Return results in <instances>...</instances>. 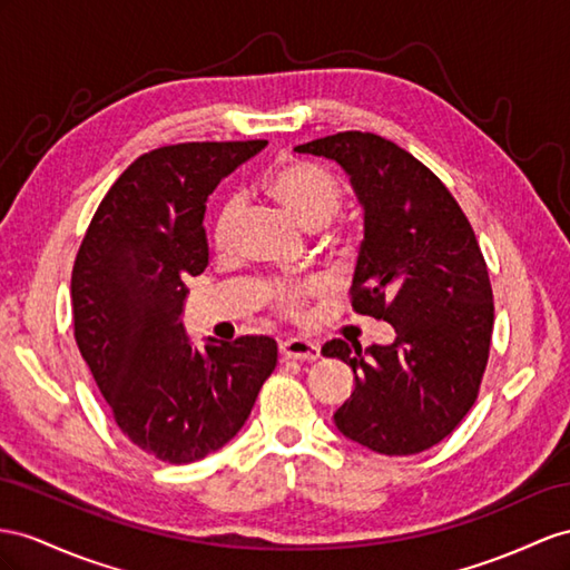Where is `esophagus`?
Instances as JSON below:
<instances>
[{
    "label": "esophagus",
    "mask_w": 570,
    "mask_h": 570,
    "mask_svg": "<svg viewBox=\"0 0 570 570\" xmlns=\"http://www.w3.org/2000/svg\"><path fill=\"white\" fill-rule=\"evenodd\" d=\"M279 354H282L284 358L315 361V358H320V346L313 344V342H308V340L291 337V340H284V342L279 344Z\"/></svg>",
    "instance_id": "obj_1"
}]
</instances>
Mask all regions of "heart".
<instances>
[{"instance_id": "obj_1", "label": "heart", "mask_w": 570, "mask_h": 570, "mask_svg": "<svg viewBox=\"0 0 570 570\" xmlns=\"http://www.w3.org/2000/svg\"><path fill=\"white\" fill-rule=\"evenodd\" d=\"M265 193L279 204V207L294 218V222L308 230L325 228L334 216L340 214L344 204V187L334 178V175L311 164V160H284L276 168H272L265 178ZM240 216V199L226 197L218 204L214 224H212V240L218 250H226L236 233V224ZM315 284L303 288L291 286H272L269 296L276 308L294 315L301 311L305 296H311Z\"/></svg>"}]
</instances>
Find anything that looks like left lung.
Listing matches in <instances>:
<instances>
[{
  "instance_id": "8db88e82",
  "label": "left lung",
  "mask_w": 570,
  "mask_h": 570,
  "mask_svg": "<svg viewBox=\"0 0 570 570\" xmlns=\"http://www.w3.org/2000/svg\"><path fill=\"white\" fill-rule=\"evenodd\" d=\"M294 151L330 158L348 175L363 209L352 308L395 327L385 346H323L354 371L334 424L381 455H416L452 433L476 400L493 330L484 255L448 187L397 144L340 132Z\"/></svg>"
}]
</instances>
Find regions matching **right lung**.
<instances>
[{
	"mask_svg": "<svg viewBox=\"0 0 570 570\" xmlns=\"http://www.w3.org/2000/svg\"><path fill=\"white\" fill-rule=\"evenodd\" d=\"M267 141H193L139 156L100 202L71 272L75 337L115 424L149 455L187 464L236 435L276 366L272 337L195 346L187 279L209 265L216 185Z\"/></svg>",
	"mask_w": 570,
	"mask_h": 570,
	"instance_id": "1",
	"label": "right lung"
}]
</instances>
